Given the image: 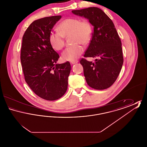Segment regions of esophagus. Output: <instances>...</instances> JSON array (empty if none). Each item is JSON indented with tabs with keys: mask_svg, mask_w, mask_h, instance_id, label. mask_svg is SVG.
<instances>
[{
	"mask_svg": "<svg viewBox=\"0 0 147 147\" xmlns=\"http://www.w3.org/2000/svg\"><path fill=\"white\" fill-rule=\"evenodd\" d=\"M78 62V61H71L70 62V64H74L76 63H77Z\"/></svg>",
	"mask_w": 147,
	"mask_h": 147,
	"instance_id": "esophagus-1",
	"label": "esophagus"
}]
</instances>
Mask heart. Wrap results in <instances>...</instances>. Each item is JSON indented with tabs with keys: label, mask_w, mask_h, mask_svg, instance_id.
<instances>
[{
	"label": "heart",
	"mask_w": 147,
	"mask_h": 147,
	"mask_svg": "<svg viewBox=\"0 0 147 147\" xmlns=\"http://www.w3.org/2000/svg\"><path fill=\"white\" fill-rule=\"evenodd\" d=\"M59 32H51L49 42L56 50L62 49L65 45L64 37L70 36L73 45L63 51L62 58L64 61H74L84 52V48L81 44L86 45L91 41L92 28L88 20L77 18H68L62 21L58 26Z\"/></svg>",
	"instance_id": "b5f03b06"
}]
</instances>
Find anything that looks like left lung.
I'll use <instances>...</instances> for the list:
<instances>
[{
	"instance_id": "left-lung-1",
	"label": "left lung",
	"mask_w": 147,
	"mask_h": 147,
	"mask_svg": "<svg viewBox=\"0 0 147 147\" xmlns=\"http://www.w3.org/2000/svg\"><path fill=\"white\" fill-rule=\"evenodd\" d=\"M71 12L88 19L94 26L92 39L84 56L96 59L94 62L84 58L80 61L86 83L96 90L107 89L117 79L123 63L122 43L117 30L100 8L90 7Z\"/></svg>"
}]
</instances>
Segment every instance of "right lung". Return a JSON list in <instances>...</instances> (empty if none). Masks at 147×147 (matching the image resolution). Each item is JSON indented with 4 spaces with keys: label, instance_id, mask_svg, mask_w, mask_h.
<instances>
[{
    "label": "right lung",
    "instance_id": "1",
    "mask_svg": "<svg viewBox=\"0 0 147 147\" xmlns=\"http://www.w3.org/2000/svg\"><path fill=\"white\" fill-rule=\"evenodd\" d=\"M61 15L32 22L22 37L21 63L26 82L39 97L53 101L61 98L68 88L69 62L57 64L59 55L49 40L51 30Z\"/></svg>",
    "mask_w": 147,
    "mask_h": 147
}]
</instances>
